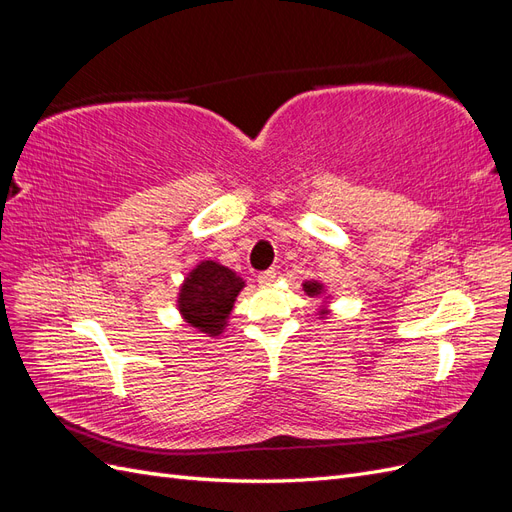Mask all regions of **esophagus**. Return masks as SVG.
I'll return each instance as SVG.
<instances>
[{"mask_svg":"<svg viewBox=\"0 0 512 512\" xmlns=\"http://www.w3.org/2000/svg\"><path fill=\"white\" fill-rule=\"evenodd\" d=\"M275 277H277V271L275 269H267V271L258 273V282L260 284H271V282H275Z\"/></svg>","mask_w":512,"mask_h":512,"instance_id":"1","label":"esophagus"}]
</instances>
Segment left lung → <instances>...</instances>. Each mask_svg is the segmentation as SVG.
I'll return each mask as SVG.
<instances>
[{
	"label": "left lung",
	"instance_id": "obj_1",
	"mask_svg": "<svg viewBox=\"0 0 512 512\" xmlns=\"http://www.w3.org/2000/svg\"><path fill=\"white\" fill-rule=\"evenodd\" d=\"M303 290L309 294V297H316V294L322 292V284H318V282H305ZM320 314H324V312H320Z\"/></svg>",
	"mask_w": 512,
	"mask_h": 512
}]
</instances>
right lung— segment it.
I'll return each mask as SVG.
<instances>
[{
	"instance_id": "right-lung-1",
	"label": "right lung",
	"mask_w": 512,
	"mask_h": 512,
	"mask_svg": "<svg viewBox=\"0 0 512 512\" xmlns=\"http://www.w3.org/2000/svg\"><path fill=\"white\" fill-rule=\"evenodd\" d=\"M245 282L213 260H205L185 277L179 292V312L192 327L207 335H220L237 294Z\"/></svg>"
}]
</instances>
